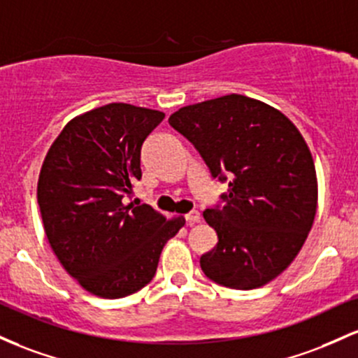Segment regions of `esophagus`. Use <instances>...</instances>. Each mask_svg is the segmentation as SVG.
<instances>
[{
  "mask_svg": "<svg viewBox=\"0 0 358 358\" xmlns=\"http://www.w3.org/2000/svg\"><path fill=\"white\" fill-rule=\"evenodd\" d=\"M184 218H186V222L189 223V224H194V223H198L199 220H201V215H199V211H189L187 213L186 216H184Z\"/></svg>",
  "mask_w": 358,
  "mask_h": 358,
  "instance_id": "obj_1",
  "label": "esophagus"
}]
</instances>
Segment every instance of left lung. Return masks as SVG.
<instances>
[{
  "label": "left lung",
  "mask_w": 358,
  "mask_h": 358,
  "mask_svg": "<svg viewBox=\"0 0 358 358\" xmlns=\"http://www.w3.org/2000/svg\"><path fill=\"white\" fill-rule=\"evenodd\" d=\"M169 125L194 145L211 178L228 182L222 203L203 213L218 235L199 259L204 275L240 291L271 282L315 222L318 184L303 135L279 110L242 94L180 108Z\"/></svg>",
  "instance_id": "left-lung-1"
}]
</instances>
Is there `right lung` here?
Listing matches in <instances>:
<instances>
[{"instance_id":"right-lung-1","label":"right lung","mask_w":358,"mask_h":358,"mask_svg":"<svg viewBox=\"0 0 358 358\" xmlns=\"http://www.w3.org/2000/svg\"><path fill=\"white\" fill-rule=\"evenodd\" d=\"M164 113L110 103L71 120L40 171L37 199L49 243L91 294L118 299L154 279L164 245L184 224L148 204H123L142 178L140 154Z\"/></svg>"}]
</instances>
